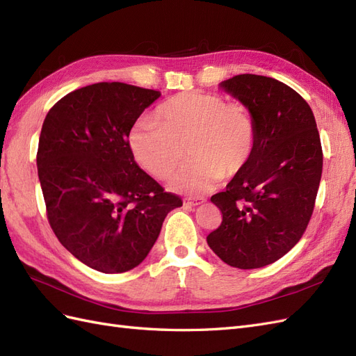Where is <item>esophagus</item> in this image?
Instances as JSON below:
<instances>
[{
	"instance_id": "34e87169",
	"label": "esophagus",
	"mask_w": 356,
	"mask_h": 356,
	"mask_svg": "<svg viewBox=\"0 0 356 356\" xmlns=\"http://www.w3.org/2000/svg\"><path fill=\"white\" fill-rule=\"evenodd\" d=\"M203 202H204L203 198H186L185 202H184V204H185L186 207H194V206L202 204Z\"/></svg>"
}]
</instances>
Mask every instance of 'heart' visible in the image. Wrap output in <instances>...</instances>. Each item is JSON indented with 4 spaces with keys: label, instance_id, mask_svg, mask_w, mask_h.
I'll return each instance as SVG.
<instances>
[{
    "label": "heart",
    "instance_id": "1",
    "mask_svg": "<svg viewBox=\"0 0 356 356\" xmlns=\"http://www.w3.org/2000/svg\"><path fill=\"white\" fill-rule=\"evenodd\" d=\"M191 158L170 179V189L188 195L212 191L222 177L248 167L257 147V124L251 109L224 96L185 91L143 118L129 132L135 161L156 179H167L185 156Z\"/></svg>",
    "mask_w": 356,
    "mask_h": 356
}]
</instances>
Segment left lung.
Instances as JSON below:
<instances>
[{"label":"left lung","instance_id":"1","mask_svg":"<svg viewBox=\"0 0 356 356\" xmlns=\"http://www.w3.org/2000/svg\"><path fill=\"white\" fill-rule=\"evenodd\" d=\"M256 118V153L225 191L212 195L222 222L207 243L227 265L263 268L302 238L313 215L323 153L312 108L293 88L261 75L221 83Z\"/></svg>","mask_w":356,"mask_h":356}]
</instances>
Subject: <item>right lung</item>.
I'll return each instance as SVG.
<instances>
[{
	"label": "right lung",
	"mask_w": 356,
	"mask_h": 356,
	"mask_svg": "<svg viewBox=\"0 0 356 356\" xmlns=\"http://www.w3.org/2000/svg\"><path fill=\"white\" fill-rule=\"evenodd\" d=\"M159 91L97 83L61 97L44 118L38 172L52 232L72 256L104 273L147 257L170 211L165 193L135 162L129 132Z\"/></svg>",
	"instance_id": "1"
}]
</instances>
